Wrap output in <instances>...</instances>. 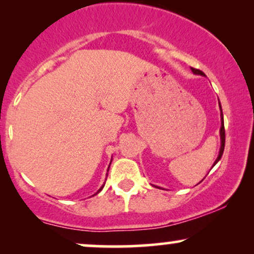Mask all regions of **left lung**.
<instances>
[{
    "instance_id": "1",
    "label": "left lung",
    "mask_w": 254,
    "mask_h": 254,
    "mask_svg": "<svg viewBox=\"0 0 254 254\" xmlns=\"http://www.w3.org/2000/svg\"><path fill=\"white\" fill-rule=\"evenodd\" d=\"M191 70L193 74L196 75H202V76H205V74H204L203 71L198 70V69H194V68H191ZM218 105H220V110H221V129H220V137H221V148H220V153H218V156L216 159V161L214 162L215 166L217 164L218 161H220V159L222 157V154H223V150H224V143H226V133H224V123H223V113H222V109H221V104L220 101H218Z\"/></svg>"
}]
</instances>
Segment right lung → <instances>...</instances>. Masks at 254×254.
Segmentation results:
<instances>
[{"mask_svg":"<svg viewBox=\"0 0 254 254\" xmlns=\"http://www.w3.org/2000/svg\"><path fill=\"white\" fill-rule=\"evenodd\" d=\"M109 168H110V167H109ZM104 186H105V185H103V186H101V188H100V189H99V191L97 192V193H99V192H100L101 190H103V188H104ZM97 193H95V194H97Z\"/></svg>","mask_w":254,"mask_h":254,"instance_id":"1","label":"right lung"}]
</instances>
